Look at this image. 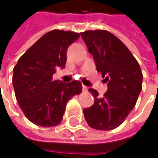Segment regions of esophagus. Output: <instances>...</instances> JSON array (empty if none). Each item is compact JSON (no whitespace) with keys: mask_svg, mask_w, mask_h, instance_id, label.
<instances>
[{"mask_svg":"<svg viewBox=\"0 0 158 158\" xmlns=\"http://www.w3.org/2000/svg\"><path fill=\"white\" fill-rule=\"evenodd\" d=\"M87 89H88V88H87L86 86H84V85L82 86V90H83V91H87Z\"/></svg>","mask_w":158,"mask_h":158,"instance_id":"1","label":"esophagus"}]
</instances>
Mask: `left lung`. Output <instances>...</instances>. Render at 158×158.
Masks as SVG:
<instances>
[{
    "instance_id": "obj_1",
    "label": "left lung",
    "mask_w": 158,
    "mask_h": 158,
    "mask_svg": "<svg viewBox=\"0 0 158 158\" xmlns=\"http://www.w3.org/2000/svg\"><path fill=\"white\" fill-rule=\"evenodd\" d=\"M81 37L108 87L103 98H98L96 89H89L95 102L83 114L90 127L112 130L124 122L135 106L143 89V73L128 48L111 32L87 31Z\"/></svg>"
}]
</instances>
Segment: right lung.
<instances>
[{
  "label": "right lung",
  "instance_id": "add662e5",
  "mask_svg": "<svg viewBox=\"0 0 158 158\" xmlns=\"http://www.w3.org/2000/svg\"><path fill=\"white\" fill-rule=\"evenodd\" d=\"M80 37L73 31L52 30L31 46L13 69L17 103L25 117L41 127H54L62 120L68 101L82 92V83L52 80L64 69L69 46Z\"/></svg>",
  "mask_w": 158,
  "mask_h": 158
}]
</instances>
